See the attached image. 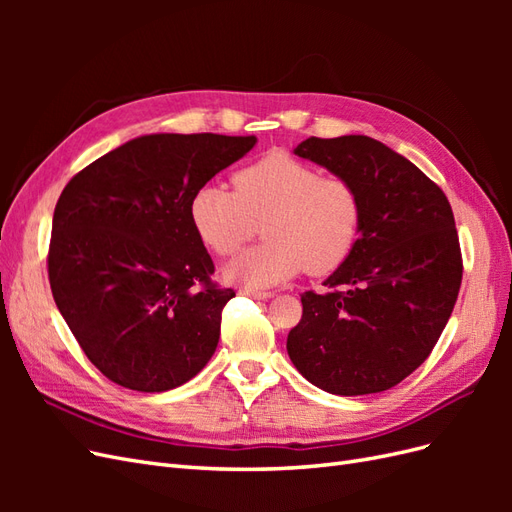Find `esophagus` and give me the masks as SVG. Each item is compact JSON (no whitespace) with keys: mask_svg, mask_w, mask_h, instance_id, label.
<instances>
[{"mask_svg":"<svg viewBox=\"0 0 512 512\" xmlns=\"http://www.w3.org/2000/svg\"><path fill=\"white\" fill-rule=\"evenodd\" d=\"M243 297H252V299H258V301H267L273 297V292H265V290H250V288H243L241 290Z\"/></svg>","mask_w":512,"mask_h":512,"instance_id":"1","label":"esophagus"}]
</instances>
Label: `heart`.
<instances>
[{
	"label": "heart",
	"mask_w": 512,
	"mask_h": 512,
	"mask_svg": "<svg viewBox=\"0 0 512 512\" xmlns=\"http://www.w3.org/2000/svg\"><path fill=\"white\" fill-rule=\"evenodd\" d=\"M192 228L218 256L235 254L262 222V241L224 267L230 284L271 288L307 269L329 275L354 252L363 203L354 185L286 153L241 168L235 190L203 183L190 198Z\"/></svg>",
	"instance_id": "1"
}]
</instances>
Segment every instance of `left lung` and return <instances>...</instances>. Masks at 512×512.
<instances>
[{"instance_id":"obj_1","label":"left lung","mask_w":512,"mask_h":512,"mask_svg":"<svg viewBox=\"0 0 512 512\" xmlns=\"http://www.w3.org/2000/svg\"><path fill=\"white\" fill-rule=\"evenodd\" d=\"M294 156L350 181L361 237L324 286L303 292L286 350L299 374L331 395L391 389L442 335L461 286V252L444 192L401 153L363 134L307 138Z\"/></svg>"}]
</instances>
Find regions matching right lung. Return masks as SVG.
Returning <instances> with one entry per match:
<instances>
[{
  "label": "right lung",
  "instance_id": "right-lung-1",
  "mask_svg": "<svg viewBox=\"0 0 512 512\" xmlns=\"http://www.w3.org/2000/svg\"><path fill=\"white\" fill-rule=\"evenodd\" d=\"M256 136L145 134L72 177L53 213L49 280L87 359L126 389L192 380L220 342L213 260L190 222L196 188L254 149Z\"/></svg>",
  "mask_w": 512,
  "mask_h": 512
}]
</instances>
